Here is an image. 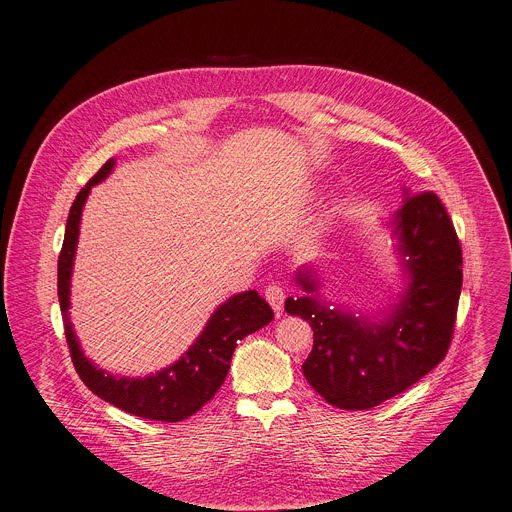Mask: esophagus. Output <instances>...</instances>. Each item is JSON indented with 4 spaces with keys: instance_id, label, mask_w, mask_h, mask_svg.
Returning a JSON list of instances; mask_svg holds the SVG:
<instances>
[{
    "instance_id": "esophagus-1",
    "label": "esophagus",
    "mask_w": 512,
    "mask_h": 512,
    "mask_svg": "<svg viewBox=\"0 0 512 512\" xmlns=\"http://www.w3.org/2000/svg\"><path fill=\"white\" fill-rule=\"evenodd\" d=\"M265 300L269 302V306L275 310V312H281L283 308V302H285V289L277 283H271L265 287Z\"/></svg>"
}]
</instances>
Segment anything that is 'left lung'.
Masks as SVG:
<instances>
[{"instance_id": "8db88e82", "label": "left lung", "mask_w": 512, "mask_h": 512, "mask_svg": "<svg viewBox=\"0 0 512 512\" xmlns=\"http://www.w3.org/2000/svg\"><path fill=\"white\" fill-rule=\"evenodd\" d=\"M387 223L397 239L403 291L381 318L354 316L320 298L314 267L296 273L302 298L285 312L310 322L314 346L302 364L316 393L340 409H371L403 393L440 364L450 348L462 291V249L433 192L409 194Z\"/></svg>"}]
</instances>
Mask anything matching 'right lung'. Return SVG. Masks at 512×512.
Here are the masks:
<instances>
[{
    "mask_svg": "<svg viewBox=\"0 0 512 512\" xmlns=\"http://www.w3.org/2000/svg\"><path fill=\"white\" fill-rule=\"evenodd\" d=\"M113 166V158L105 162L70 206L64 243L58 257V302L64 318L66 342L79 377L97 397L143 419L168 423L182 421L194 415L221 389L231 369L237 342L267 326L273 320V310L255 289L229 298L214 310L200 336L174 364L148 377H115L91 362L85 356L68 318L70 275L77 255L83 206L91 188L103 182L111 174Z\"/></svg>",
    "mask_w": 512,
    "mask_h": 512,
    "instance_id": "right-lung-1",
    "label": "right lung"
}]
</instances>
